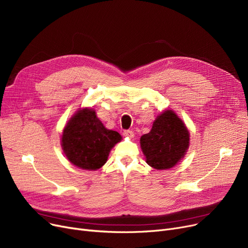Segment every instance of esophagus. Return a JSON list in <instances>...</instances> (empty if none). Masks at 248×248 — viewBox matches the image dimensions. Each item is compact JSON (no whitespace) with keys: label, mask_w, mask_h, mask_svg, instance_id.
Masks as SVG:
<instances>
[{"label":"esophagus","mask_w":248,"mask_h":248,"mask_svg":"<svg viewBox=\"0 0 248 248\" xmlns=\"http://www.w3.org/2000/svg\"><path fill=\"white\" fill-rule=\"evenodd\" d=\"M124 137H127V138L133 139V138L135 137V134H134L133 131H124Z\"/></svg>","instance_id":"obj_1"}]
</instances>
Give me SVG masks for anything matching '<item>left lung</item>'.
<instances>
[{"mask_svg":"<svg viewBox=\"0 0 248 248\" xmlns=\"http://www.w3.org/2000/svg\"><path fill=\"white\" fill-rule=\"evenodd\" d=\"M140 144L149 166L155 170H168L185 157L190 134L177 113L166 109L154 121L150 133L140 137Z\"/></svg>","mask_w":248,"mask_h":248,"instance_id":"8db88e82","label":"left lung"}]
</instances>
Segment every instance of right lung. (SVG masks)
<instances>
[{
    "label": "right lung",
    "instance_id": "add662e5",
    "mask_svg": "<svg viewBox=\"0 0 248 248\" xmlns=\"http://www.w3.org/2000/svg\"><path fill=\"white\" fill-rule=\"evenodd\" d=\"M122 136L108 129L91 108L78 109L65 124L61 147L67 160L82 170L95 171L107 163Z\"/></svg>",
    "mask_w": 248,
    "mask_h": 248
}]
</instances>
